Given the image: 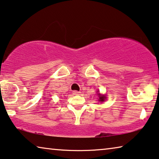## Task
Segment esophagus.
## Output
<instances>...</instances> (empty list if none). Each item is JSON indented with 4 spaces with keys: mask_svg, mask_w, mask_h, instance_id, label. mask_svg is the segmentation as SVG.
<instances>
[{
    "mask_svg": "<svg viewBox=\"0 0 159 159\" xmlns=\"http://www.w3.org/2000/svg\"><path fill=\"white\" fill-rule=\"evenodd\" d=\"M80 92H79V91H77V90H74V91H73V94H74V95H80Z\"/></svg>",
    "mask_w": 159,
    "mask_h": 159,
    "instance_id": "34e87169",
    "label": "esophagus"
}]
</instances>
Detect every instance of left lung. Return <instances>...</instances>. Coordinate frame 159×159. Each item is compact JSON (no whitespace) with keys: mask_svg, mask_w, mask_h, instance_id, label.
I'll list each match as a JSON object with an SVG mask.
<instances>
[{"mask_svg":"<svg viewBox=\"0 0 159 159\" xmlns=\"http://www.w3.org/2000/svg\"><path fill=\"white\" fill-rule=\"evenodd\" d=\"M98 96H99V102H104L106 99V97L104 95H101L100 94H98Z\"/></svg>","mask_w":159,"mask_h":159,"instance_id":"8db88e82","label":"left lung"}]
</instances>
